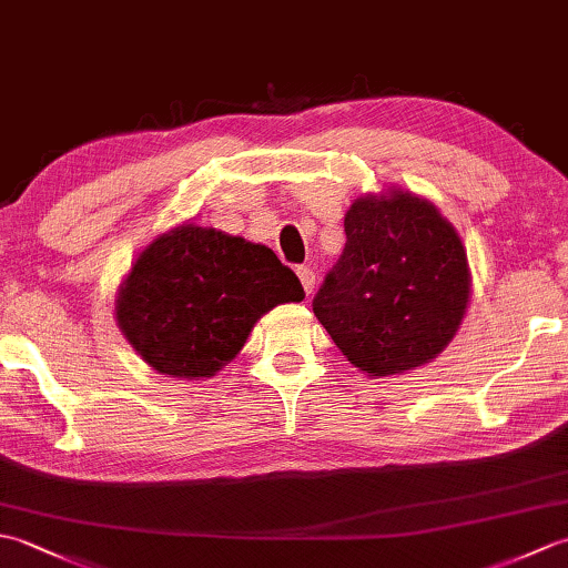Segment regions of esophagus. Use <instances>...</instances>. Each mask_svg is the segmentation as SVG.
Returning <instances> with one entry per match:
<instances>
[{"instance_id": "34e87169", "label": "esophagus", "mask_w": 568, "mask_h": 568, "mask_svg": "<svg viewBox=\"0 0 568 568\" xmlns=\"http://www.w3.org/2000/svg\"><path fill=\"white\" fill-rule=\"evenodd\" d=\"M297 277L300 283H303V291L310 295L312 291H315V271L310 268V265H297Z\"/></svg>"}]
</instances>
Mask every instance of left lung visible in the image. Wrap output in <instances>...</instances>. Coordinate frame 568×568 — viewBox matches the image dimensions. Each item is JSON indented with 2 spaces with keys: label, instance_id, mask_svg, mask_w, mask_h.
I'll list each match as a JSON object with an SVG mask.
<instances>
[{
  "label": "left lung",
  "instance_id": "1",
  "mask_svg": "<svg viewBox=\"0 0 568 568\" xmlns=\"http://www.w3.org/2000/svg\"><path fill=\"white\" fill-rule=\"evenodd\" d=\"M346 246L312 300L342 354L371 376H393L442 354L464 320L468 263L454 226L413 192L358 197Z\"/></svg>",
  "mask_w": 568,
  "mask_h": 568
}]
</instances>
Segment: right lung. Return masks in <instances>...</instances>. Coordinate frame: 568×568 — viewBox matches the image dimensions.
Returning <instances> with one entry per match:
<instances>
[{
	"instance_id": "1",
	"label": "right lung",
	"mask_w": 568,
	"mask_h": 568,
	"mask_svg": "<svg viewBox=\"0 0 568 568\" xmlns=\"http://www.w3.org/2000/svg\"><path fill=\"white\" fill-rule=\"evenodd\" d=\"M303 297L297 275L268 246L183 224L136 258L116 322L159 373L210 378L239 354L261 315Z\"/></svg>"
}]
</instances>
